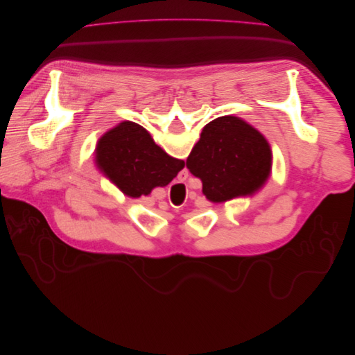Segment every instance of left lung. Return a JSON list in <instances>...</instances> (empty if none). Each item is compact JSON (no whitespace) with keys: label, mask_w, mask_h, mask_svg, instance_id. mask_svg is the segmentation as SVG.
<instances>
[{"label":"left lung","mask_w":355,"mask_h":355,"mask_svg":"<svg viewBox=\"0 0 355 355\" xmlns=\"http://www.w3.org/2000/svg\"><path fill=\"white\" fill-rule=\"evenodd\" d=\"M271 148L266 139L239 116L225 115L202 128L187 167L202 182L211 202L253 196L271 173Z\"/></svg>","instance_id":"obj_1"}]
</instances>
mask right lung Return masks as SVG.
<instances>
[{
	"instance_id": "1",
	"label": "right lung",
	"mask_w": 355,
	"mask_h": 355,
	"mask_svg": "<svg viewBox=\"0 0 355 355\" xmlns=\"http://www.w3.org/2000/svg\"><path fill=\"white\" fill-rule=\"evenodd\" d=\"M96 163L127 197L148 196L168 185L184 161L167 155L142 125L123 121L106 132L96 148Z\"/></svg>"
}]
</instances>
